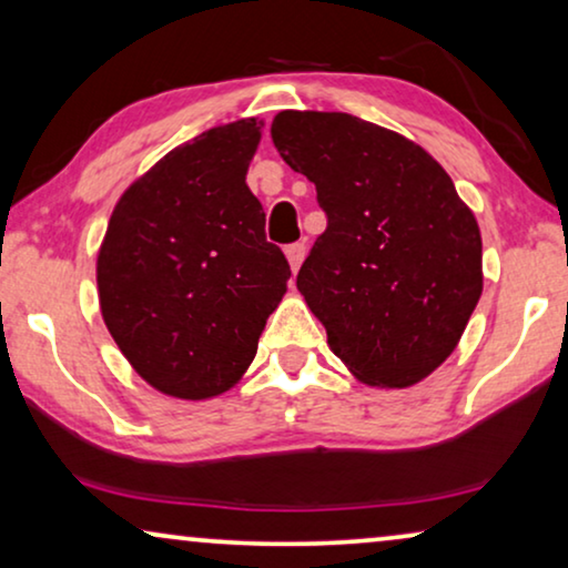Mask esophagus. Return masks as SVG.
Segmentation results:
<instances>
[{
  "label": "esophagus",
  "mask_w": 568,
  "mask_h": 568,
  "mask_svg": "<svg viewBox=\"0 0 568 568\" xmlns=\"http://www.w3.org/2000/svg\"><path fill=\"white\" fill-rule=\"evenodd\" d=\"M286 258H290V266H292L294 274H297V268L302 266V261H305V243L286 245Z\"/></svg>",
  "instance_id": "1"
}]
</instances>
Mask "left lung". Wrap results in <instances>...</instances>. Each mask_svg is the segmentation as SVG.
<instances>
[{
    "label": "left lung",
    "mask_w": 568,
    "mask_h": 568,
    "mask_svg": "<svg viewBox=\"0 0 568 568\" xmlns=\"http://www.w3.org/2000/svg\"><path fill=\"white\" fill-rule=\"evenodd\" d=\"M271 139L328 227L297 274L362 383L408 387L453 354L484 290L476 216L432 154L348 113L284 111Z\"/></svg>",
    "instance_id": "8db88e82"
}]
</instances>
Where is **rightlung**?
<instances>
[{"instance_id": "right-lung-1", "label": "right lung", "mask_w": 568, "mask_h": 568, "mask_svg": "<svg viewBox=\"0 0 568 568\" xmlns=\"http://www.w3.org/2000/svg\"><path fill=\"white\" fill-rule=\"evenodd\" d=\"M258 139L245 119L178 146L108 222L98 255L105 325L131 367L175 398L237 383L292 276L245 183Z\"/></svg>"}]
</instances>
